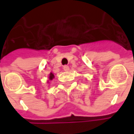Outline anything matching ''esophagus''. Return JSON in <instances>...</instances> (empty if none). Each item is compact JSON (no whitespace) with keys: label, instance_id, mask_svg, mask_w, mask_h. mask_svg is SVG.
I'll return each mask as SVG.
<instances>
[{"label":"esophagus","instance_id":"obj_1","mask_svg":"<svg viewBox=\"0 0 134 134\" xmlns=\"http://www.w3.org/2000/svg\"><path fill=\"white\" fill-rule=\"evenodd\" d=\"M63 70L65 71H68L69 70V67L68 65H64V66H63Z\"/></svg>","mask_w":134,"mask_h":134}]
</instances>
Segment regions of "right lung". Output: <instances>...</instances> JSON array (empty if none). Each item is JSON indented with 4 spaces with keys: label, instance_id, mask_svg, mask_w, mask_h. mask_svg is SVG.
I'll return each instance as SVG.
<instances>
[{
    "label": "right lung",
    "instance_id": "right-lung-1",
    "mask_svg": "<svg viewBox=\"0 0 134 134\" xmlns=\"http://www.w3.org/2000/svg\"><path fill=\"white\" fill-rule=\"evenodd\" d=\"M54 77V75L53 73H51V74L49 75V80H52Z\"/></svg>",
    "mask_w": 134,
    "mask_h": 134
}]
</instances>
